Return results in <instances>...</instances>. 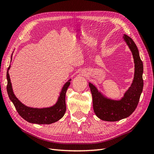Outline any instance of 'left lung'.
Segmentation results:
<instances>
[{
	"mask_svg": "<svg viewBox=\"0 0 154 154\" xmlns=\"http://www.w3.org/2000/svg\"><path fill=\"white\" fill-rule=\"evenodd\" d=\"M123 38L132 51L135 63L133 83L124 97L119 101L107 99L89 83L94 113L100 119L106 122H117L131 115L136 109L143 91V65L138 49L130 36L124 35Z\"/></svg>",
	"mask_w": 154,
	"mask_h": 154,
	"instance_id": "obj_1",
	"label": "left lung"
}]
</instances>
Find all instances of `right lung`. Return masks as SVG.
<instances>
[{
	"mask_svg": "<svg viewBox=\"0 0 154 154\" xmlns=\"http://www.w3.org/2000/svg\"><path fill=\"white\" fill-rule=\"evenodd\" d=\"M12 58V56H11ZM10 69L9 66L7 71V91L9 97L13 102L18 113L27 122L36 124H51L61 119L66 111V94L70 85V80L63 87L57 103L49 108L36 109L31 108L22 104L13 94L11 83L8 71Z\"/></svg>",
	"mask_w": 154,
	"mask_h": 154,
	"instance_id": "right-lung-1",
	"label": "right lung"
}]
</instances>
